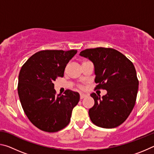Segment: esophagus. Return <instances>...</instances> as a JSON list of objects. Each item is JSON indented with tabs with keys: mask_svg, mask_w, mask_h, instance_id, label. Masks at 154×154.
I'll list each match as a JSON object with an SVG mask.
<instances>
[{
	"mask_svg": "<svg viewBox=\"0 0 154 154\" xmlns=\"http://www.w3.org/2000/svg\"><path fill=\"white\" fill-rule=\"evenodd\" d=\"M86 96H87V95L85 94H83V93H81L80 94V98H81V99H82L83 98L86 97Z\"/></svg>",
	"mask_w": 154,
	"mask_h": 154,
	"instance_id": "1",
	"label": "esophagus"
}]
</instances>
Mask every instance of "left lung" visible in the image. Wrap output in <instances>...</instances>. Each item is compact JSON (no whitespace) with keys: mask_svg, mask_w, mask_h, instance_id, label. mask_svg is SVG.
I'll list each match as a JSON object with an SVG mask.
<instances>
[{"mask_svg":"<svg viewBox=\"0 0 154 154\" xmlns=\"http://www.w3.org/2000/svg\"><path fill=\"white\" fill-rule=\"evenodd\" d=\"M79 55L92 62L94 67L96 88L107 93L102 98L95 93L90 96L94 105L89 116L97 126L113 128L126 120L136 102L139 81L132 62L124 54L112 48L87 49Z\"/></svg>","mask_w":154,"mask_h":154,"instance_id":"1","label":"left lung"}]
</instances>
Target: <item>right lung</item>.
<instances>
[{"label": "right lung", "instance_id": "1", "mask_svg": "<svg viewBox=\"0 0 154 154\" xmlns=\"http://www.w3.org/2000/svg\"><path fill=\"white\" fill-rule=\"evenodd\" d=\"M77 50H43L25 62L18 77L17 92L29 120L43 131L55 132L69 124L79 94L67 90L56 94L54 82L64 76L65 67Z\"/></svg>", "mask_w": 154, "mask_h": 154}]
</instances>
